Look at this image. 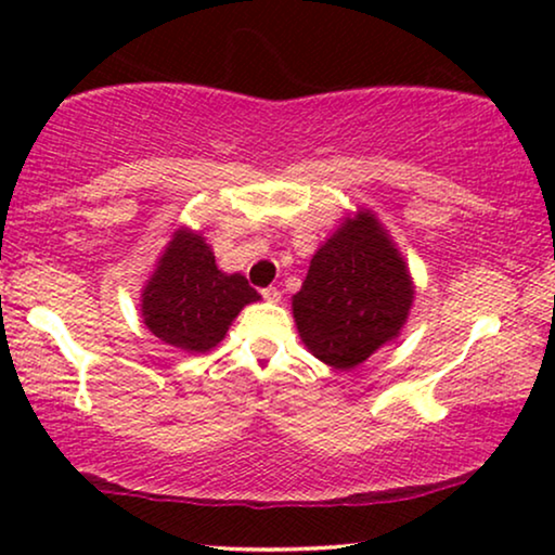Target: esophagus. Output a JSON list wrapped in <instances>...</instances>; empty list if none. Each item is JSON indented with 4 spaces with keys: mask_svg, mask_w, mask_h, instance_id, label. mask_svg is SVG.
I'll use <instances>...</instances> for the list:
<instances>
[{
    "mask_svg": "<svg viewBox=\"0 0 555 555\" xmlns=\"http://www.w3.org/2000/svg\"><path fill=\"white\" fill-rule=\"evenodd\" d=\"M262 298L268 302H280V291H278V287H264Z\"/></svg>",
    "mask_w": 555,
    "mask_h": 555,
    "instance_id": "esophagus-1",
    "label": "esophagus"
}]
</instances>
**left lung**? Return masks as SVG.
Instances as JSON below:
<instances>
[{"label": "left lung", "mask_w": 555, "mask_h": 555, "mask_svg": "<svg viewBox=\"0 0 555 555\" xmlns=\"http://www.w3.org/2000/svg\"><path fill=\"white\" fill-rule=\"evenodd\" d=\"M414 287L406 264L369 211L318 249L293 315L308 351L333 369H353L404 325Z\"/></svg>", "instance_id": "obj_1"}]
</instances>
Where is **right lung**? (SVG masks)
<instances>
[{"label":"right lung","instance_id":"add662e5","mask_svg":"<svg viewBox=\"0 0 555 555\" xmlns=\"http://www.w3.org/2000/svg\"><path fill=\"white\" fill-rule=\"evenodd\" d=\"M260 298L240 272L217 268L207 242L194 232L171 240L143 291V323L164 344L204 353L224 338L247 302Z\"/></svg>","mask_w":555,"mask_h":555}]
</instances>
